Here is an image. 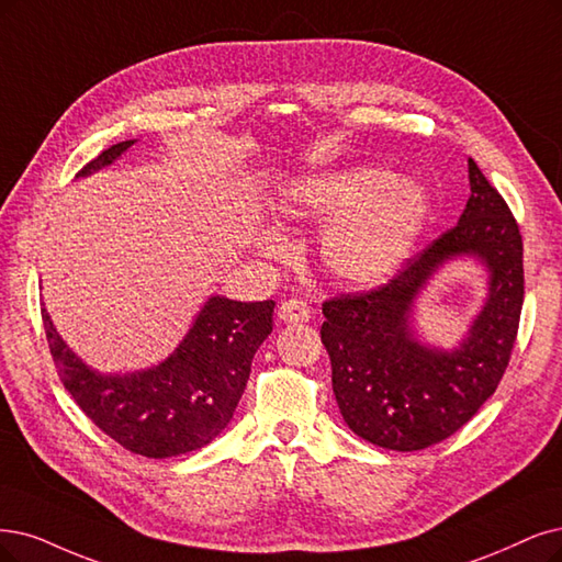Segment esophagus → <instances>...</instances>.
Returning <instances> with one entry per match:
<instances>
[{"label": "esophagus", "mask_w": 562, "mask_h": 562, "mask_svg": "<svg viewBox=\"0 0 562 562\" xmlns=\"http://www.w3.org/2000/svg\"><path fill=\"white\" fill-rule=\"evenodd\" d=\"M278 317L284 322V324H299V322H307L310 319V307L299 301V299H289L280 305L278 310Z\"/></svg>", "instance_id": "1"}]
</instances>
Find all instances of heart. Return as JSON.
<instances>
[{
    "mask_svg": "<svg viewBox=\"0 0 562 562\" xmlns=\"http://www.w3.org/2000/svg\"><path fill=\"white\" fill-rule=\"evenodd\" d=\"M292 222L334 220L322 238L324 266L347 284H375L396 273L430 217V194L417 178L359 166L340 173L307 176L280 201ZM263 252H278L282 238L261 234Z\"/></svg>",
    "mask_w": 562,
    "mask_h": 562,
    "instance_id": "obj_1",
    "label": "heart"
}]
</instances>
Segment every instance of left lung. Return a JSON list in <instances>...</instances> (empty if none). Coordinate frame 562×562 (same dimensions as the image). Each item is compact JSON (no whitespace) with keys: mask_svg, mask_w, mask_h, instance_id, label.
<instances>
[{"mask_svg":"<svg viewBox=\"0 0 562 562\" xmlns=\"http://www.w3.org/2000/svg\"><path fill=\"white\" fill-rule=\"evenodd\" d=\"M470 199L453 228L386 284L322 305V342L342 419L359 438L393 451L447 440L493 396L509 366L524 307V240L509 205L468 159ZM453 256L490 270V299L459 350L413 338L408 313L429 276Z\"/></svg>","mask_w":562,"mask_h":562,"instance_id":"obj_1","label":"left lung"}]
</instances>
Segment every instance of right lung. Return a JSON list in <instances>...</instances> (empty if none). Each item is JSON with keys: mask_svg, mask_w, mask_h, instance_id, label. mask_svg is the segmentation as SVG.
<instances>
[{"mask_svg": "<svg viewBox=\"0 0 562 562\" xmlns=\"http://www.w3.org/2000/svg\"><path fill=\"white\" fill-rule=\"evenodd\" d=\"M136 140H122L82 166L90 176ZM273 301L240 303L211 296L173 355L132 375H101L59 338L41 307L57 375L76 405L132 453L169 459L213 442L232 422L259 345L273 330Z\"/></svg>", "mask_w": 562, "mask_h": 562, "instance_id": "1", "label": "right lung"}]
</instances>
